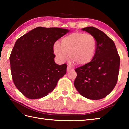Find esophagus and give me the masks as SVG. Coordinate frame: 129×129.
Instances as JSON below:
<instances>
[{
	"label": "esophagus",
	"instance_id": "1",
	"mask_svg": "<svg viewBox=\"0 0 129 129\" xmlns=\"http://www.w3.org/2000/svg\"><path fill=\"white\" fill-rule=\"evenodd\" d=\"M71 70H72V68H71L70 67H69V66H68L67 69V71L68 72H69V71H71Z\"/></svg>",
	"mask_w": 129,
	"mask_h": 129
}]
</instances>
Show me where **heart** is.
Masks as SVG:
<instances>
[{"mask_svg": "<svg viewBox=\"0 0 129 129\" xmlns=\"http://www.w3.org/2000/svg\"><path fill=\"white\" fill-rule=\"evenodd\" d=\"M97 48L94 36L82 32H74L62 38L60 44L55 43L53 51L58 58L65 61L69 57L76 64L82 66L93 59Z\"/></svg>", "mask_w": 129, "mask_h": 129, "instance_id": "obj_1", "label": "heart"}]
</instances>
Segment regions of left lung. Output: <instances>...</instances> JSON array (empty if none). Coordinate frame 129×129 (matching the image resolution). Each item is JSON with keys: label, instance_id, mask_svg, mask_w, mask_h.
<instances>
[{"label": "left lung", "instance_id": "obj_1", "mask_svg": "<svg viewBox=\"0 0 129 129\" xmlns=\"http://www.w3.org/2000/svg\"><path fill=\"white\" fill-rule=\"evenodd\" d=\"M94 36L97 48L89 64L75 69L74 86L79 93L90 100L106 97L114 88L118 79L120 56L113 41L94 27L82 29Z\"/></svg>", "mask_w": 129, "mask_h": 129}]
</instances>
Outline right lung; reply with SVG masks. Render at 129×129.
<instances>
[{"label":"right lung","mask_w":129,"mask_h":129,"mask_svg":"<svg viewBox=\"0 0 129 129\" xmlns=\"http://www.w3.org/2000/svg\"><path fill=\"white\" fill-rule=\"evenodd\" d=\"M69 31L38 27L16 41L10 56L12 79L16 88L27 98L46 96L66 74L67 64L55 63L53 46Z\"/></svg>","instance_id":"add662e5"}]
</instances>
